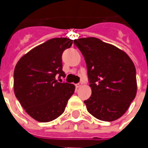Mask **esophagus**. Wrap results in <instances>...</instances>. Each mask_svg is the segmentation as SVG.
Instances as JSON below:
<instances>
[{
	"instance_id": "esophagus-1",
	"label": "esophagus",
	"mask_w": 148,
	"mask_h": 148,
	"mask_svg": "<svg viewBox=\"0 0 148 148\" xmlns=\"http://www.w3.org/2000/svg\"><path fill=\"white\" fill-rule=\"evenodd\" d=\"M82 82H80V83H78V84H77L76 85V88H80L81 86H82Z\"/></svg>"
}]
</instances>
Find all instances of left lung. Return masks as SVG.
Returning <instances> with one entry per match:
<instances>
[{"label": "left lung", "mask_w": 148, "mask_h": 148, "mask_svg": "<svg viewBox=\"0 0 148 148\" xmlns=\"http://www.w3.org/2000/svg\"><path fill=\"white\" fill-rule=\"evenodd\" d=\"M87 67L92 94L84 103L99 120L114 121L127 111L137 94L136 68L123 51L97 38L75 39Z\"/></svg>", "instance_id": "obj_1"}]
</instances>
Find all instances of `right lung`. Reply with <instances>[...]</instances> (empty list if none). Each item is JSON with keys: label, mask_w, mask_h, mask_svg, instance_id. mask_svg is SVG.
<instances>
[{"label": "right lung", "mask_w": 148, "mask_h": 148, "mask_svg": "<svg viewBox=\"0 0 148 148\" xmlns=\"http://www.w3.org/2000/svg\"><path fill=\"white\" fill-rule=\"evenodd\" d=\"M72 40L51 38L30 50L17 62L14 71V90L29 115L38 122H49L65 110L75 86L58 82L65 77L62 55Z\"/></svg>", "instance_id": "add662e5"}]
</instances>
